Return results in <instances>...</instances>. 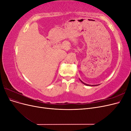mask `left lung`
<instances>
[{
	"instance_id": "8db88e82",
	"label": "left lung",
	"mask_w": 131,
	"mask_h": 131,
	"mask_svg": "<svg viewBox=\"0 0 131 131\" xmlns=\"http://www.w3.org/2000/svg\"><path fill=\"white\" fill-rule=\"evenodd\" d=\"M80 80L81 81V82L82 83V84H84V85H86V86H97V85H88V84H85V83H84V82H82L81 80H80Z\"/></svg>"
}]
</instances>
